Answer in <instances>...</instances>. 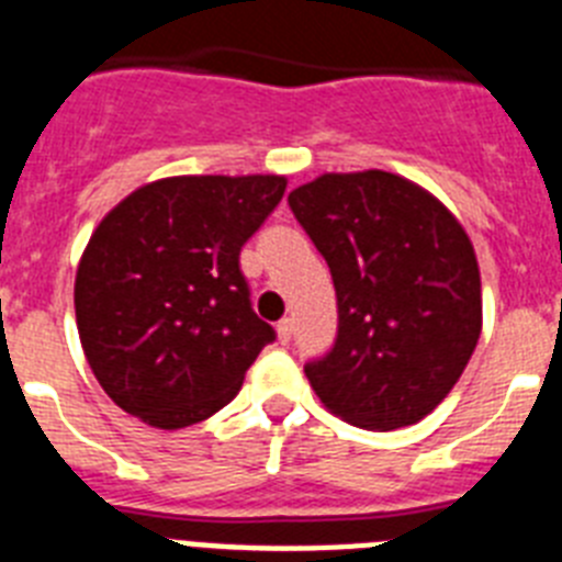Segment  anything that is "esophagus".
Returning <instances> with one entry per match:
<instances>
[{
	"instance_id": "obj_1",
	"label": "esophagus",
	"mask_w": 562,
	"mask_h": 562,
	"mask_svg": "<svg viewBox=\"0 0 562 562\" xmlns=\"http://www.w3.org/2000/svg\"><path fill=\"white\" fill-rule=\"evenodd\" d=\"M277 336H280V341L282 345H288V341H291V336H294V319H282V322H277Z\"/></svg>"
}]
</instances>
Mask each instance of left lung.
I'll use <instances>...</instances> for the list:
<instances>
[{"instance_id":"left-lung-1","label":"left lung","mask_w":562,"mask_h":562,"mask_svg":"<svg viewBox=\"0 0 562 562\" xmlns=\"http://www.w3.org/2000/svg\"><path fill=\"white\" fill-rule=\"evenodd\" d=\"M334 277V348L305 364L322 404L362 429L407 427L447 398L481 336V271L452 212L382 169L288 194Z\"/></svg>"}]
</instances>
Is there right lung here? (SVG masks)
Instances as JSON below:
<instances>
[{"instance_id":"obj_1","label":"right lung","mask_w":562,"mask_h":562,"mask_svg":"<svg viewBox=\"0 0 562 562\" xmlns=\"http://www.w3.org/2000/svg\"><path fill=\"white\" fill-rule=\"evenodd\" d=\"M282 175H180L135 189L76 271L81 348L106 396L149 427L226 407L274 328L254 314L240 248L285 194Z\"/></svg>"}]
</instances>
